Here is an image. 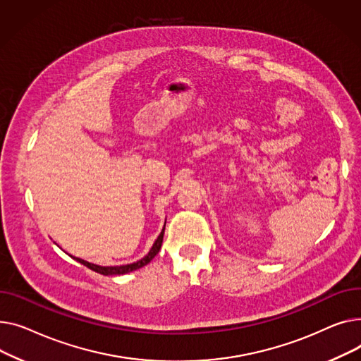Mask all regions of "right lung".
Returning a JSON list of instances; mask_svg holds the SVG:
<instances>
[{
  "instance_id": "1",
  "label": "right lung",
  "mask_w": 361,
  "mask_h": 361,
  "mask_svg": "<svg viewBox=\"0 0 361 361\" xmlns=\"http://www.w3.org/2000/svg\"><path fill=\"white\" fill-rule=\"evenodd\" d=\"M163 236H164V227H163L161 233L159 235V238L156 239L154 245L152 246L150 252H148L147 255H145L142 259H140V261H137V262H133V264L119 265V267H100V265L90 264V262L84 261V259H80V258H74V259H75L77 262L82 264L84 267H87V268H90L92 271H96V272H99V274H102V275H122V274H126V272L135 271V269H138V268H141V267H144V265H147L148 262H150V261L157 255L159 250H160V247H161Z\"/></svg>"
}]
</instances>
